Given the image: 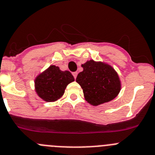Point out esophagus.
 <instances>
[{
  "label": "esophagus",
  "mask_w": 155,
  "mask_h": 155,
  "mask_svg": "<svg viewBox=\"0 0 155 155\" xmlns=\"http://www.w3.org/2000/svg\"><path fill=\"white\" fill-rule=\"evenodd\" d=\"M72 75H73V76H74L75 79H76V76H77V75H78V72H72Z\"/></svg>",
  "instance_id": "1"
}]
</instances>
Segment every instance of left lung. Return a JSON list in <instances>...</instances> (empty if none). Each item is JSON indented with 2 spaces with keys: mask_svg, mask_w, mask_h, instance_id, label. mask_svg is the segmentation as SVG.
Returning a JSON list of instances; mask_svg holds the SVG:
<instances>
[{
  "mask_svg": "<svg viewBox=\"0 0 155 155\" xmlns=\"http://www.w3.org/2000/svg\"><path fill=\"white\" fill-rule=\"evenodd\" d=\"M76 81L83 89L85 100L93 106L111 101L121 89L119 76L115 69L102 62L87 61L82 65Z\"/></svg>",
  "mask_w": 155,
  "mask_h": 155,
  "instance_id": "1",
  "label": "left lung"
}]
</instances>
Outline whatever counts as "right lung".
<instances>
[{"label":"right lung","instance_id":"add662e5","mask_svg":"<svg viewBox=\"0 0 155 155\" xmlns=\"http://www.w3.org/2000/svg\"><path fill=\"white\" fill-rule=\"evenodd\" d=\"M75 79L69 71H62L51 65L35 79L38 96L46 102H55L62 97L68 84Z\"/></svg>","mask_w":155,"mask_h":155}]
</instances>
